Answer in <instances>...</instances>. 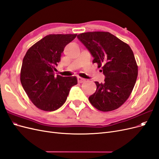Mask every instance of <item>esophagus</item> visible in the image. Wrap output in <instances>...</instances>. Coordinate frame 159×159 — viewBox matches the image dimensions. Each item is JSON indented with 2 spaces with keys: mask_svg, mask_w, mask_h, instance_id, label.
Masks as SVG:
<instances>
[{
  "mask_svg": "<svg viewBox=\"0 0 159 159\" xmlns=\"http://www.w3.org/2000/svg\"><path fill=\"white\" fill-rule=\"evenodd\" d=\"M78 81L79 83L81 84V83H84V81H85V80L82 78H81V77H78Z\"/></svg>",
  "mask_w": 159,
  "mask_h": 159,
  "instance_id": "esophagus-1",
  "label": "esophagus"
}]
</instances>
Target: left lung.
I'll use <instances>...</instances> for the list:
<instances>
[{"instance_id": "8db88e82", "label": "left lung", "mask_w": 159, "mask_h": 159, "mask_svg": "<svg viewBox=\"0 0 159 159\" xmlns=\"http://www.w3.org/2000/svg\"><path fill=\"white\" fill-rule=\"evenodd\" d=\"M77 37L105 76L103 83L95 81L97 89L89 97L91 104L104 112L121 107L131 95L138 75L131 48L108 32H88Z\"/></svg>"}]
</instances>
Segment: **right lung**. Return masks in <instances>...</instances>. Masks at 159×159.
I'll return each mask as SVG.
<instances>
[{"label":"right lung","mask_w":159,"mask_h":159,"mask_svg":"<svg viewBox=\"0 0 159 159\" xmlns=\"http://www.w3.org/2000/svg\"><path fill=\"white\" fill-rule=\"evenodd\" d=\"M77 34H49L31 46L24 57L20 81L28 97L36 107L53 111L64 105L75 76L54 75L66 46Z\"/></svg>","instance_id":"1"}]
</instances>
